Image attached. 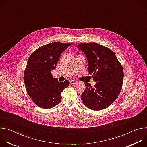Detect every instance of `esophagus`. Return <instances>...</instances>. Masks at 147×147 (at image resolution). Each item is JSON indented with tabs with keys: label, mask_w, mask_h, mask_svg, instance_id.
Instances as JSON below:
<instances>
[{
	"label": "esophagus",
	"mask_w": 147,
	"mask_h": 147,
	"mask_svg": "<svg viewBox=\"0 0 147 147\" xmlns=\"http://www.w3.org/2000/svg\"><path fill=\"white\" fill-rule=\"evenodd\" d=\"M70 82L71 84H76L77 82V81L76 80H71Z\"/></svg>",
	"instance_id": "34e87169"
}]
</instances>
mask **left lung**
I'll return each mask as SVG.
<instances>
[{"mask_svg": "<svg viewBox=\"0 0 147 147\" xmlns=\"http://www.w3.org/2000/svg\"><path fill=\"white\" fill-rule=\"evenodd\" d=\"M77 48L84 53L88 71L96 82H84L86 90L81 94L82 103L90 109L99 111L107 108L118 97L122 87L123 69L113 52L96 43H81Z\"/></svg>", "mask_w": 147, "mask_h": 147, "instance_id": "8db88e82", "label": "left lung"}]
</instances>
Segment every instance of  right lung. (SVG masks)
<instances>
[{
	"instance_id": "1",
	"label": "right lung",
	"mask_w": 147,
	"mask_h": 147,
	"mask_svg": "<svg viewBox=\"0 0 147 147\" xmlns=\"http://www.w3.org/2000/svg\"><path fill=\"white\" fill-rule=\"evenodd\" d=\"M71 44L53 42L40 47L29 57L24 72L27 92L39 107L49 109L61 99V92L70 82H59L51 71L55 69L61 53Z\"/></svg>"
}]
</instances>
